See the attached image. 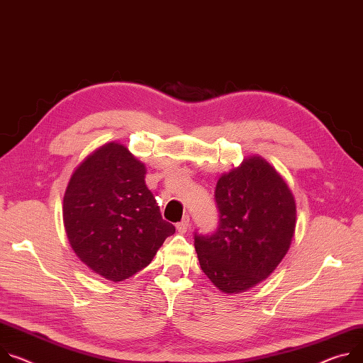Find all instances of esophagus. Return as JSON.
<instances>
[{
  "label": "esophagus",
  "mask_w": 363,
  "mask_h": 363,
  "mask_svg": "<svg viewBox=\"0 0 363 363\" xmlns=\"http://www.w3.org/2000/svg\"><path fill=\"white\" fill-rule=\"evenodd\" d=\"M188 228H189V217L185 216V217L182 218V221H179V223L177 224V230H178V232H179L181 235H184V233L188 232Z\"/></svg>",
  "instance_id": "esophagus-1"
}]
</instances>
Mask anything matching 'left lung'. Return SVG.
Returning <instances> with one entry per match:
<instances>
[{
	"instance_id": "1",
	"label": "left lung",
	"mask_w": 363,
	"mask_h": 363,
	"mask_svg": "<svg viewBox=\"0 0 363 363\" xmlns=\"http://www.w3.org/2000/svg\"><path fill=\"white\" fill-rule=\"evenodd\" d=\"M220 225L195 235V250L208 279L225 294L265 281L289 250L296 220L295 199L269 162L253 155L223 174L216 185Z\"/></svg>"
}]
</instances>
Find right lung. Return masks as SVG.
<instances>
[{
	"label": "right lung",
	"mask_w": 363,
	"mask_h": 363,
	"mask_svg": "<svg viewBox=\"0 0 363 363\" xmlns=\"http://www.w3.org/2000/svg\"><path fill=\"white\" fill-rule=\"evenodd\" d=\"M146 167L124 145L110 142L89 153L63 195V225L81 262L118 282L146 268L175 233L146 186Z\"/></svg>",
	"instance_id": "1"
}]
</instances>
